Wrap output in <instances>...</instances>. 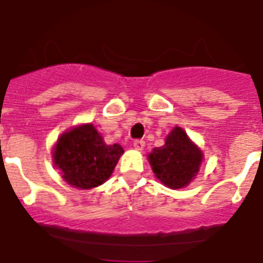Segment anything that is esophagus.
Here are the masks:
<instances>
[{
  "instance_id": "34e87169",
  "label": "esophagus",
  "mask_w": 263,
  "mask_h": 263,
  "mask_svg": "<svg viewBox=\"0 0 263 263\" xmlns=\"http://www.w3.org/2000/svg\"><path fill=\"white\" fill-rule=\"evenodd\" d=\"M133 147L136 148V150H138V152H142L143 147H145V141H142V139H137V141L133 142Z\"/></svg>"
}]
</instances>
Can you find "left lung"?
<instances>
[{"mask_svg": "<svg viewBox=\"0 0 263 263\" xmlns=\"http://www.w3.org/2000/svg\"><path fill=\"white\" fill-rule=\"evenodd\" d=\"M204 154L182 127L175 126L164 139L162 147H154L147 155L155 178L166 187H187L199 174Z\"/></svg>", "mask_w": 263, "mask_h": 263, "instance_id": "obj_1", "label": "left lung"}]
</instances>
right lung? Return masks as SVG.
<instances>
[{
    "label": "right lung",
    "mask_w": 263,
    "mask_h": 263,
    "mask_svg": "<svg viewBox=\"0 0 263 263\" xmlns=\"http://www.w3.org/2000/svg\"><path fill=\"white\" fill-rule=\"evenodd\" d=\"M122 154V146L106 145L93 124H81L62 133L53 146L52 159L64 182L90 190L110 178Z\"/></svg>",
    "instance_id": "1"
}]
</instances>
